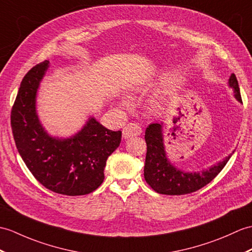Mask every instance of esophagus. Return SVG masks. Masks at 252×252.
<instances>
[{
    "label": "esophagus",
    "mask_w": 252,
    "mask_h": 252,
    "mask_svg": "<svg viewBox=\"0 0 252 252\" xmlns=\"http://www.w3.org/2000/svg\"><path fill=\"white\" fill-rule=\"evenodd\" d=\"M142 127L137 124H128L122 131V137L124 138H130L133 136H137L142 134Z\"/></svg>",
    "instance_id": "1"
}]
</instances>
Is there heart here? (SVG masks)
Instances as JSON below:
<instances>
[{"instance_id": "heart-1", "label": "heart", "mask_w": 252, "mask_h": 252, "mask_svg": "<svg viewBox=\"0 0 252 252\" xmlns=\"http://www.w3.org/2000/svg\"><path fill=\"white\" fill-rule=\"evenodd\" d=\"M121 104H122V106H125V107H130L132 105L131 99L128 97H122L121 98Z\"/></svg>"}]
</instances>
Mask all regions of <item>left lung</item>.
Listing matches in <instances>:
<instances>
[{
  "instance_id": "1",
  "label": "left lung",
  "mask_w": 252,
  "mask_h": 252,
  "mask_svg": "<svg viewBox=\"0 0 252 252\" xmlns=\"http://www.w3.org/2000/svg\"><path fill=\"white\" fill-rule=\"evenodd\" d=\"M229 86L234 90V96L242 103L238 81L232 74ZM163 124H151L146 128L145 140L147 144V154L144 167V177L151 188L160 194L183 195L195 192L209 184L225 166L232 154L223 161L200 172H184L175 167L166 157L163 143Z\"/></svg>"
}]
</instances>
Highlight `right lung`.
I'll use <instances>...</instances> for the list:
<instances>
[{
  "instance_id": "right-lung-1",
  "label": "right lung",
  "mask_w": 252,
  "mask_h": 252,
  "mask_svg": "<svg viewBox=\"0 0 252 252\" xmlns=\"http://www.w3.org/2000/svg\"><path fill=\"white\" fill-rule=\"evenodd\" d=\"M49 61L33 66L23 77L11 108L16 147L33 176L45 188L63 195H85L104 180L107 158L119 147L121 131L103 126L93 117L69 138L52 137L36 113V94Z\"/></svg>"
}]
</instances>
